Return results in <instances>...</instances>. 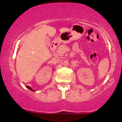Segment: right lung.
Returning a JSON list of instances; mask_svg holds the SVG:
<instances>
[{
	"label": "right lung",
	"mask_w": 122,
	"mask_h": 122,
	"mask_svg": "<svg viewBox=\"0 0 122 122\" xmlns=\"http://www.w3.org/2000/svg\"><path fill=\"white\" fill-rule=\"evenodd\" d=\"M26 87H27V88H29V89H30V90L33 91H34V90H33V89H31V88H30V86H26Z\"/></svg>",
	"instance_id": "right-lung-1"
}]
</instances>
